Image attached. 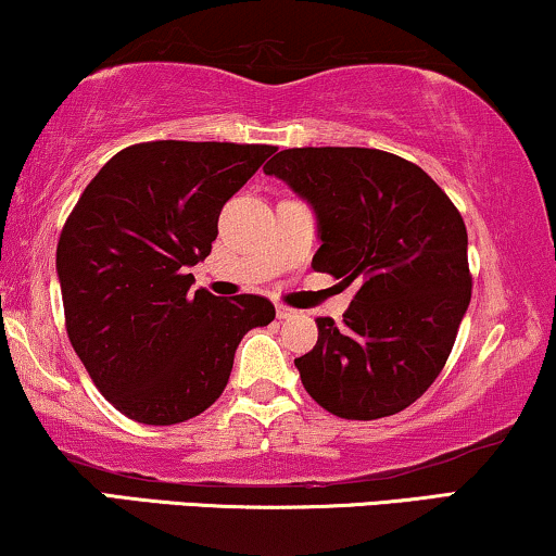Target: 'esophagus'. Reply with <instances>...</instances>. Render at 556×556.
<instances>
[{"instance_id":"obj_1","label":"esophagus","mask_w":556,"mask_h":556,"mask_svg":"<svg viewBox=\"0 0 556 556\" xmlns=\"http://www.w3.org/2000/svg\"><path fill=\"white\" fill-rule=\"evenodd\" d=\"M276 314H278V319H291V317H296V309H291V306H286V304H278Z\"/></svg>"}]
</instances>
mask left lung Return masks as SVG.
I'll list each match as a JSON object with an SVG mask.
<instances>
[{
	"mask_svg": "<svg viewBox=\"0 0 556 556\" xmlns=\"http://www.w3.org/2000/svg\"><path fill=\"white\" fill-rule=\"evenodd\" d=\"M265 175L317 211L319 273L355 283L351 309L296 363L327 413L376 420L402 413L443 371L471 299L467 226L417 164L381 149H283Z\"/></svg>",
	"mask_w": 556,
	"mask_h": 556,
	"instance_id": "obj_1",
	"label": "left lung"
}]
</instances>
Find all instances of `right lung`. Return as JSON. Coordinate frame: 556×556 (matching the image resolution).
Segmentation results:
<instances>
[{
    "label": "right lung",
    "mask_w": 556,
    "mask_h": 556,
    "mask_svg": "<svg viewBox=\"0 0 556 556\" xmlns=\"http://www.w3.org/2000/svg\"><path fill=\"white\" fill-rule=\"evenodd\" d=\"M276 152L267 143L143 141L113 156L56 247L66 334L118 413L175 425L222 396L237 345L276 319L265 296L193 286L224 203Z\"/></svg>",
    "instance_id": "obj_1"
}]
</instances>
